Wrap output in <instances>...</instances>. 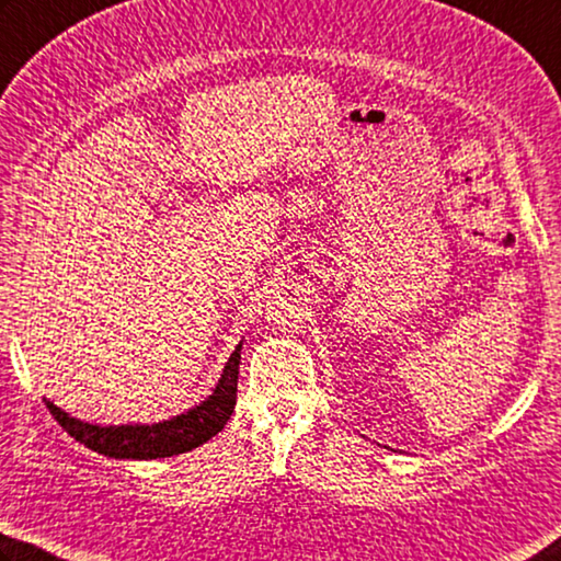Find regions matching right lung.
<instances>
[{
	"label": "right lung",
	"instance_id": "1",
	"mask_svg": "<svg viewBox=\"0 0 561 561\" xmlns=\"http://www.w3.org/2000/svg\"><path fill=\"white\" fill-rule=\"evenodd\" d=\"M240 351L242 343L232 351L226 363L216 390L193 407L186 414H179L174 420L159 424H125V426H98L80 422L76 416H68L60 407L46 400L48 412L76 442L85 444L103 456L112 458H164L186 454L196 446L213 439L222 426L228 424L232 410L238 402V373H240Z\"/></svg>",
	"mask_w": 561,
	"mask_h": 561
}]
</instances>
